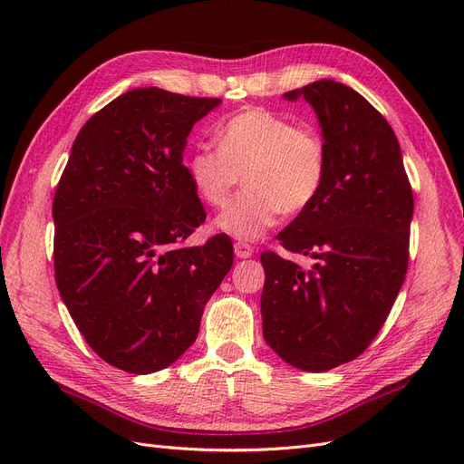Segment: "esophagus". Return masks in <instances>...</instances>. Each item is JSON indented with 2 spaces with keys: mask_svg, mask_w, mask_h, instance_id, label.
Wrapping results in <instances>:
<instances>
[{
  "mask_svg": "<svg viewBox=\"0 0 464 464\" xmlns=\"http://www.w3.org/2000/svg\"><path fill=\"white\" fill-rule=\"evenodd\" d=\"M234 254H236L237 259H247V257L254 256V247H251L246 242H236L234 244Z\"/></svg>",
  "mask_w": 464,
  "mask_h": 464,
  "instance_id": "34e87169",
  "label": "esophagus"
}]
</instances>
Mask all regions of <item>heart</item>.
I'll return each instance as SVG.
<instances>
[{"mask_svg": "<svg viewBox=\"0 0 464 464\" xmlns=\"http://www.w3.org/2000/svg\"><path fill=\"white\" fill-rule=\"evenodd\" d=\"M215 149H198L186 162L199 198L215 208L227 205L237 186L246 189L215 228L240 242H256L280 213L298 215L312 207L327 179V143L307 123L266 108H246L215 133Z\"/></svg>", "mask_w": 464, "mask_h": 464, "instance_id": "obj_1", "label": "heart"}]
</instances>
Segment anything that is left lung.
Returning <instances> with one entry per match:
<instances>
[{
  "mask_svg": "<svg viewBox=\"0 0 464 464\" xmlns=\"http://www.w3.org/2000/svg\"><path fill=\"white\" fill-rule=\"evenodd\" d=\"M315 111L327 179L276 237L310 271L265 251L263 336L290 366L327 372L375 339L404 283L414 199L395 131L354 89L321 79L285 92Z\"/></svg>",
  "mask_w": 464,
  "mask_h": 464,
  "instance_id": "left-lung-1",
  "label": "left lung"
}]
</instances>
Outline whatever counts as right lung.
<instances>
[{"instance_id":"1","label":"right lung","mask_w":464,"mask_h":464,"mask_svg":"<svg viewBox=\"0 0 464 464\" xmlns=\"http://www.w3.org/2000/svg\"><path fill=\"white\" fill-rule=\"evenodd\" d=\"M217 106L128 91L82 125L55 189V285L89 346L123 372L152 373L184 354L232 266L224 234L178 246L207 217L184 150Z\"/></svg>"}]
</instances>
